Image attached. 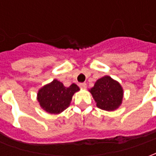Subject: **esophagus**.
Segmentation results:
<instances>
[{
    "label": "esophagus",
    "instance_id": "obj_1",
    "mask_svg": "<svg viewBox=\"0 0 156 156\" xmlns=\"http://www.w3.org/2000/svg\"><path fill=\"white\" fill-rule=\"evenodd\" d=\"M79 87L81 88H83V89H86V88H87V84H86L85 83H80V84H79Z\"/></svg>",
    "mask_w": 156,
    "mask_h": 156
}]
</instances>
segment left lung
Listing matches in <instances>:
<instances>
[{
  "label": "left lung",
  "mask_w": 156,
  "mask_h": 156,
  "mask_svg": "<svg viewBox=\"0 0 156 156\" xmlns=\"http://www.w3.org/2000/svg\"><path fill=\"white\" fill-rule=\"evenodd\" d=\"M97 107L106 111H115L120 106L124 97V89L120 83L108 75L95 82L89 89Z\"/></svg>",
  "instance_id": "left-lung-1"
}]
</instances>
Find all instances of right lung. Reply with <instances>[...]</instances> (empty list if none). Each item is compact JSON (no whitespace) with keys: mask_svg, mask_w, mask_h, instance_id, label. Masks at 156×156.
Here are the masks:
<instances>
[{"mask_svg":"<svg viewBox=\"0 0 156 156\" xmlns=\"http://www.w3.org/2000/svg\"><path fill=\"white\" fill-rule=\"evenodd\" d=\"M78 91L79 88L75 83L65 87L62 83L53 79L39 89L37 98L43 110L49 114L58 115L70 105L73 96Z\"/></svg>","mask_w":156,"mask_h":156,"instance_id":"add662e5","label":"right lung"}]
</instances>
